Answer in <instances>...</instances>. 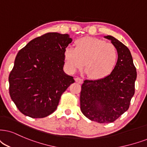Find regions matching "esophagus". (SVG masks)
I'll return each instance as SVG.
<instances>
[{"label":"esophagus","mask_w":147,"mask_h":147,"mask_svg":"<svg viewBox=\"0 0 147 147\" xmlns=\"http://www.w3.org/2000/svg\"><path fill=\"white\" fill-rule=\"evenodd\" d=\"M75 81L78 83H83V79H81L79 77H76L75 78Z\"/></svg>","instance_id":"1"}]
</instances>
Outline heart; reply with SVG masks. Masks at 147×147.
I'll list each match as a JSON object with an SVG mask.
<instances>
[{
	"mask_svg": "<svg viewBox=\"0 0 147 147\" xmlns=\"http://www.w3.org/2000/svg\"><path fill=\"white\" fill-rule=\"evenodd\" d=\"M118 51L114 45L95 37L77 40L75 48L67 47L64 53L65 66L70 72L83 67L92 79H102L113 71L118 61Z\"/></svg>",
	"mask_w": 147,
	"mask_h": 147,
	"instance_id": "heart-1",
	"label": "heart"
}]
</instances>
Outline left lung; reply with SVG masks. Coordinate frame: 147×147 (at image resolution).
<instances>
[{
	"instance_id": "obj_1",
	"label": "left lung",
	"mask_w": 147,
	"mask_h": 147,
	"mask_svg": "<svg viewBox=\"0 0 147 147\" xmlns=\"http://www.w3.org/2000/svg\"><path fill=\"white\" fill-rule=\"evenodd\" d=\"M118 51L113 71L98 80H85L80 95L81 111L89 119L100 123H112L129 109L135 92L137 72L130 51L125 45L110 35Z\"/></svg>"
}]
</instances>
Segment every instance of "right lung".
Instances as JSON below:
<instances>
[{
  "label": "right lung",
  "instance_id": "right-lung-1",
  "mask_svg": "<svg viewBox=\"0 0 147 147\" xmlns=\"http://www.w3.org/2000/svg\"><path fill=\"white\" fill-rule=\"evenodd\" d=\"M68 34L49 32L30 40L17 54L9 77V94L17 108L32 118L56 110L73 77L64 72V53L72 42Z\"/></svg>",
  "mask_w": 147,
  "mask_h": 147
}]
</instances>
